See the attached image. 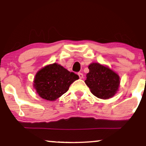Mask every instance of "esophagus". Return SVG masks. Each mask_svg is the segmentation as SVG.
<instances>
[{"label": "esophagus", "mask_w": 146, "mask_h": 146, "mask_svg": "<svg viewBox=\"0 0 146 146\" xmlns=\"http://www.w3.org/2000/svg\"><path fill=\"white\" fill-rule=\"evenodd\" d=\"M78 75H79V78H80V79H82L84 78V75L82 73H78Z\"/></svg>", "instance_id": "1"}]
</instances>
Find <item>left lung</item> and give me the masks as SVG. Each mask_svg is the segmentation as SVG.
<instances>
[{"instance_id": "obj_1", "label": "left lung", "mask_w": 146, "mask_h": 146, "mask_svg": "<svg viewBox=\"0 0 146 146\" xmlns=\"http://www.w3.org/2000/svg\"><path fill=\"white\" fill-rule=\"evenodd\" d=\"M89 73L86 74L85 83L90 92L97 98L108 100L115 95L119 90L120 78L116 72L108 66L98 62L88 65Z\"/></svg>"}]
</instances>
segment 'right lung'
Segmentation results:
<instances>
[{"label":"right lung","instance_id":"1","mask_svg":"<svg viewBox=\"0 0 146 146\" xmlns=\"http://www.w3.org/2000/svg\"><path fill=\"white\" fill-rule=\"evenodd\" d=\"M79 76L57 63L46 65L36 73L33 86L44 100L55 101L66 93Z\"/></svg>","mask_w":146,"mask_h":146}]
</instances>
